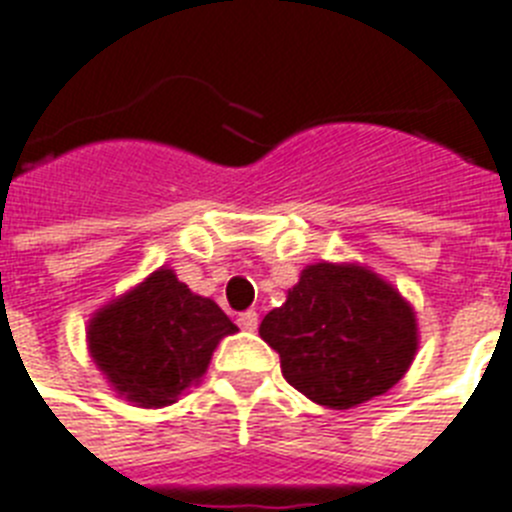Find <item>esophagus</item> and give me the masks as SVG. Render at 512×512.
<instances>
[{
    "label": "esophagus",
    "instance_id": "obj_1",
    "mask_svg": "<svg viewBox=\"0 0 512 512\" xmlns=\"http://www.w3.org/2000/svg\"><path fill=\"white\" fill-rule=\"evenodd\" d=\"M238 326L243 331H256V326H259V313H256V310H246V313H240Z\"/></svg>",
    "mask_w": 512,
    "mask_h": 512
}]
</instances>
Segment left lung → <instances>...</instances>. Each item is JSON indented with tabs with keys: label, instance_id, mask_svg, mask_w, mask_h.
I'll return each mask as SVG.
<instances>
[{
	"label": "left lung",
	"instance_id": "obj_1",
	"mask_svg": "<svg viewBox=\"0 0 512 512\" xmlns=\"http://www.w3.org/2000/svg\"><path fill=\"white\" fill-rule=\"evenodd\" d=\"M259 334L292 388L329 409H352L404 378L417 355L412 305L357 264L305 266Z\"/></svg>",
	"mask_w": 512,
	"mask_h": 512
}]
</instances>
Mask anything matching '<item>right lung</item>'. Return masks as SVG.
<instances>
[{
  "label": "right lung",
  "mask_w": 512,
  "mask_h": 512,
  "mask_svg": "<svg viewBox=\"0 0 512 512\" xmlns=\"http://www.w3.org/2000/svg\"><path fill=\"white\" fill-rule=\"evenodd\" d=\"M235 331L214 300L157 269L90 318L87 347L119 396L157 409L199 383L222 336Z\"/></svg>",
  "instance_id": "1"
}]
</instances>
